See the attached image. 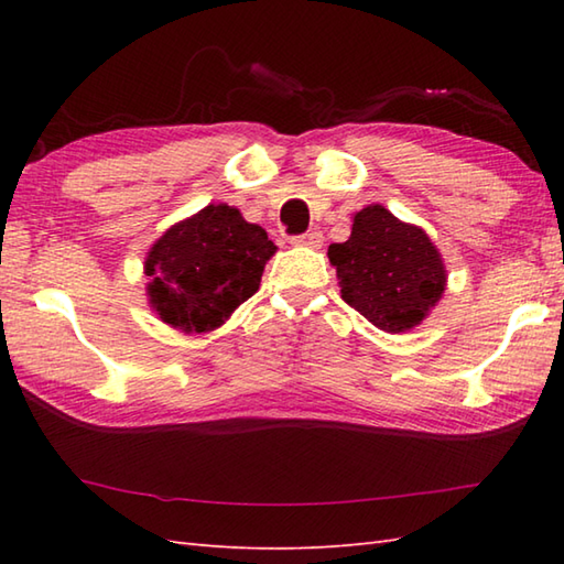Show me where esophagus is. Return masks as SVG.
Segmentation results:
<instances>
[{"label":"esophagus","instance_id":"1","mask_svg":"<svg viewBox=\"0 0 564 564\" xmlns=\"http://www.w3.org/2000/svg\"><path fill=\"white\" fill-rule=\"evenodd\" d=\"M322 242H325V237H322L319 230H307V232H303V235L291 237V245H295V247L317 249V247H322Z\"/></svg>","mask_w":564,"mask_h":564}]
</instances>
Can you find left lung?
<instances>
[{"label":"left lung","mask_w":564,"mask_h":564,"mask_svg":"<svg viewBox=\"0 0 564 564\" xmlns=\"http://www.w3.org/2000/svg\"><path fill=\"white\" fill-rule=\"evenodd\" d=\"M344 303L386 332L412 329L446 289V269L424 230L382 206L356 213L351 237L329 245Z\"/></svg>","instance_id":"1"}]
</instances>
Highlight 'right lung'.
<instances>
[{
  "label": "right lung",
  "mask_w": 564,
  "mask_h": 564,
  "mask_svg": "<svg viewBox=\"0 0 564 564\" xmlns=\"http://www.w3.org/2000/svg\"><path fill=\"white\" fill-rule=\"evenodd\" d=\"M275 245L237 208L206 206L174 225L150 249V303L176 329L210 332L259 291Z\"/></svg>",
  "instance_id": "obj_1"
}]
</instances>
